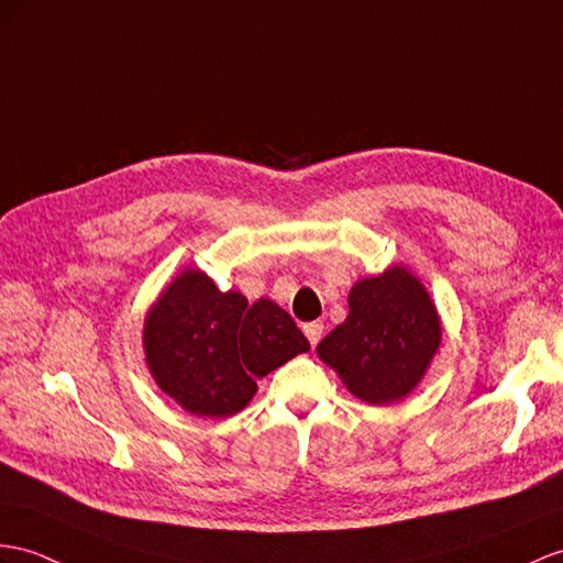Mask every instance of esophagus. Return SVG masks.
Returning a JSON list of instances; mask_svg holds the SVG:
<instances>
[{"label": "esophagus", "instance_id": "34e87169", "mask_svg": "<svg viewBox=\"0 0 563 563\" xmlns=\"http://www.w3.org/2000/svg\"><path fill=\"white\" fill-rule=\"evenodd\" d=\"M322 329H324L322 322H308L303 327V332H306V336L310 341V346H318V341L322 339Z\"/></svg>", "mask_w": 563, "mask_h": 563}]
</instances>
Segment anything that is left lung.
Segmentation results:
<instances>
[{
	"label": "left lung",
	"mask_w": 563,
	"mask_h": 563,
	"mask_svg": "<svg viewBox=\"0 0 563 563\" xmlns=\"http://www.w3.org/2000/svg\"><path fill=\"white\" fill-rule=\"evenodd\" d=\"M442 327L428 291L404 267L363 279L349 294V318L332 329L318 355L351 394L391 404L410 394L440 349Z\"/></svg>",
	"instance_id": "1"
}]
</instances>
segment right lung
<instances>
[{"instance_id": "obj_1", "label": "right lung", "mask_w": 563, "mask_h": 563, "mask_svg": "<svg viewBox=\"0 0 563 563\" xmlns=\"http://www.w3.org/2000/svg\"><path fill=\"white\" fill-rule=\"evenodd\" d=\"M145 358L164 394L188 413L229 418L253 399L255 379L310 349L291 314L267 298L249 303L186 269L150 310Z\"/></svg>"}]
</instances>
